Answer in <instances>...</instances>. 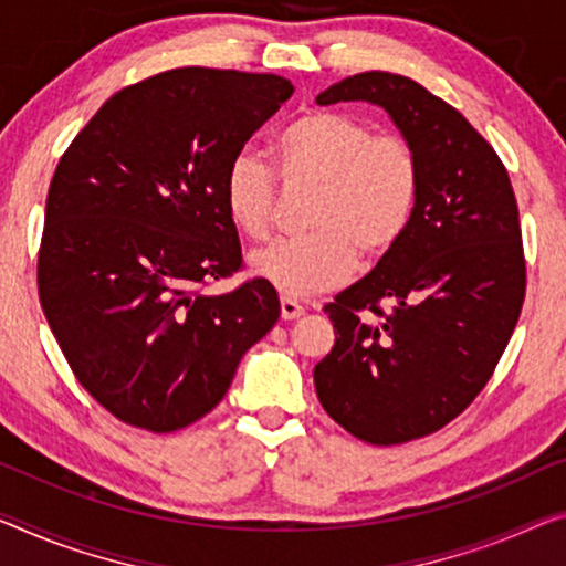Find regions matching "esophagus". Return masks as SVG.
<instances>
[{"label":"esophagus","instance_id":"esophagus-1","mask_svg":"<svg viewBox=\"0 0 566 566\" xmlns=\"http://www.w3.org/2000/svg\"><path fill=\"white\" fill-rule=\"evenodd\" d=\"M303 308L298 301H293V298H281V316L285 318V321H293V318H298V316H303Z\"/></svg>","mask_w":566,"mask_h":566}]
</instances>
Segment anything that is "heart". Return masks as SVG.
<instances>
[{
	"instance_id": "obj_1",
	"label": "heart",
	"mask_w": 566,
	"mask_h": 566,
	"mask_svg": "<svg viewBox=\"0 0 566 566\" xmlns=\"http://www.w3.org/2000/svg\"><path fill=\"white\" fill-rule=\"evenodd\" d=\"M277 177L313 181L303 224L308 232L250 255V271L285 295L344 283L356 253L385 255L410 224L420 192V164L405 138L377 136L367 120L336 111L293 118L273 138ZM222 202L234 228L263 240L275 217V177L253 151H238L222 177Z\"/></svg>"
}]
</instances>
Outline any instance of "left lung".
I'll list each match as a JSON object with an SVG mask.
<instances>
[{"mask_svg":"<svg viewBox=\"0 0 566 566\" xmlns=\"http://www.w3.org/2000/svg\"><path fill=\"white\" fill-rule=\"evenodd\" d=\"M349 101L387 111L417 154L420 192L395 248L324 306L336 342L313 381L346 432L397 446L463 412L506 349L526 289L518 207L489 142L420 83L371 71L316 98Z\"/></svg>","mask_w":566,"mask_h":566,"instance_id":"8db88e82","label":"left lung"}]
</instances>
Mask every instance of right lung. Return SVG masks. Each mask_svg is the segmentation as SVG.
I'll return each instance as SVG.
<instances>
[{"label":"right lung","mask_w":566,"mask_h":566,"mask_svg":"<svg viewBox=\"0 0 566 566\" xmlns=\"http://www.w3.org/2000/svg\"><path fill=\"white\" fill-rule=\"evenodd\" d=\"M291 93L281 75L177 67L108 98L60 159L40 303L77 381L120 422H197L281 316L263 277L202 285L242 265L224 169Z\"/></svg>","instance_id":"right-lung-1"}]
</instances>
